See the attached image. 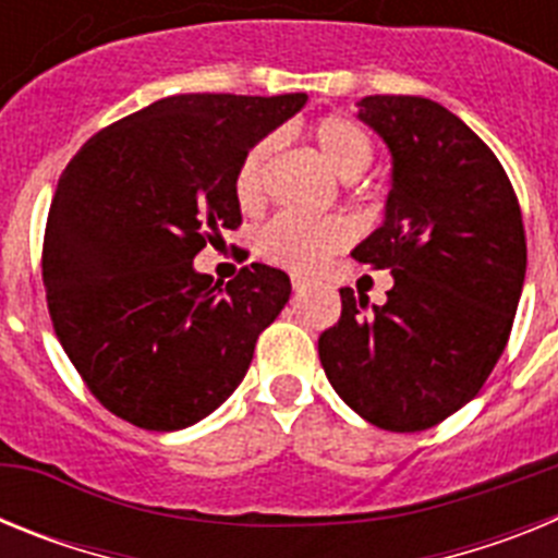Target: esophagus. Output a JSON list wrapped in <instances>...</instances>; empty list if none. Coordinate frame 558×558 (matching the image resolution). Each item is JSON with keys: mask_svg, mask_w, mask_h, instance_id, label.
Returning <instances> with one entry per match:
<instances>
[{"mask_svg": "<svg viewBox=\"0 0 558 558\" xmlns=\"http://www.w3.org/2000/svg\"><path fill=\"white\" fill-rule=\"evenodd\" d=\"M290 284H293V290H302V288H307V276H302V274H293V276H290Z\"/></svg>", "mask_w": 558, "mask_h": 558, "instance_id": "esophagus-1", "label": "esophagus"}]
</instances>
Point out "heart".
<instances>
[{"mask_svg":"<svg viewBox=\"0 0 558 558\" xmlns=\"http://www.w3.org/2000/svg\"><path fill=\"white\" fill-rule=\"evenodd\" d=\"M322 159L343 181H354L372 167L374 142L363 128L343 113H327L310 125ZM276 136H263L248 147L234 172V198L243 209H256L268 192V167L274 161ZM352 226L343 218H295L276 215L256 231L254 248L265 263L290 270L318 268L324 259L352 243Z\"/></svg>","mask_w":558,"mask_h":558,"instance_id":"b5f03b06","label":"heart"}]
</instances>
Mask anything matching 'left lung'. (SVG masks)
Here are the masks:
<instances>
[{
    "label": "left lung",
    "mask_w": 558,
    "mask_h": 558,
    "mask_svg": "<svg viewBox=\"0 0 558 558\" xmlns=\"http://www.w3.org/2000/svg\"><path fill=\"white\" fill-rule=\"evenodd\" d=\"M357 117L386 140L393 186L386 223L352 256L391 270L393 288L383 307L340 288L318 357L374 427L427 430L481 391L509 343L525 282L522 211L489 145L445 106L372 95Z\"/></svg>",
    "instance_id": "1"
}]
</instances>
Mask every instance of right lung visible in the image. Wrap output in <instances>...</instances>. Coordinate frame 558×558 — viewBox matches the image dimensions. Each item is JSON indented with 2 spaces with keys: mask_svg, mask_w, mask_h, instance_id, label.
<instances>
[{
  "mask_svg": "<svg viewBox=\"0 0 558 558\" xmlns=\"http://www.w3.org/2000/svg\"><path fill=\"white\" fill-rule=\"evenodd\" d=\"M307 95H175L97 131L61 172L41 276L63 352L113 416L181 430L243 383L290 299L284 270L229 284L192 259L240 229L234 172Z\"/></svg>",
  "mask_w": 558,
  "mask_h": 558,
  "instance_id": "right-lung-1",
  "label": "right lung"
}]
</instances>
